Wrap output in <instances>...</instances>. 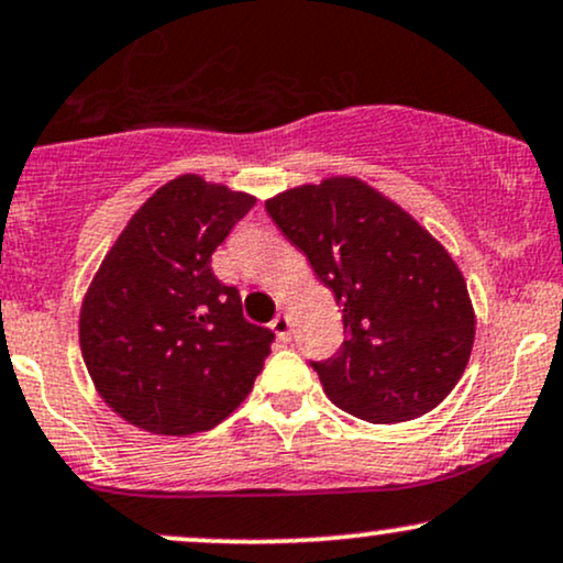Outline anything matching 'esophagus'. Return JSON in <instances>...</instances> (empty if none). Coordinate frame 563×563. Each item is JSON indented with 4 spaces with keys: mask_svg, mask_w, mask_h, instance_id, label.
Returning <instances> with one entry per match:
<instances>
[{
    "mask_svg": "<svg viewBox=\"0 0 563 563\" xmlns=\"http://www.w3.org/2000/svg\"><path fill=\"white\" fill-rule=\"evenodd\" d=\"M269 328L275 330V335L280 338V341H288V335H290V320H288L286 311H280V314L275 317V320H273V324H269Z\"/></svg>",
    "mask_w": 563,
    "mask_h": 563,
    "instance_id": "34e87169",
    "label": "esophagus"
}]
</instances>
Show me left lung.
Masks as SVG:
<instances>
[{
	"mask_svg": "<svg viewBox=\"0 0 563 563\" xmlns=\"http://www.w3.org/2000/svg\"><path fill=\"white\" fill-rule=\"evenodd\" d=\"M264 209L343 307L341 351L311 362L330 401L375 424L435 409L475 343V309L451 254L358 178L288 188Z\"/></svg>",
	"mask_w": 563,
	"mask_h": 563,
	"instance_id": "1",
	"label": "left lung"
}]
</instances>
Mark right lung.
Here are the masks:
<instances>
[{
  "label": "right lung",
  "mask_w": 563,
  "mask_h": 563,
  "mask_svg": "<svg viewBox=\"0 0 563 563\" xmlns=\"http://www.w3.org/2000/svg\"><path fill=\"white\" fill-rule=\"evenodd\" d=\"M256 205L201 175H178L141 205L80 307V354L112 411L154 435L212 430L239 409L275 333L243 320L212 254Z\"/></svg>",
  "instance_id": "1"
}]
</instances>
